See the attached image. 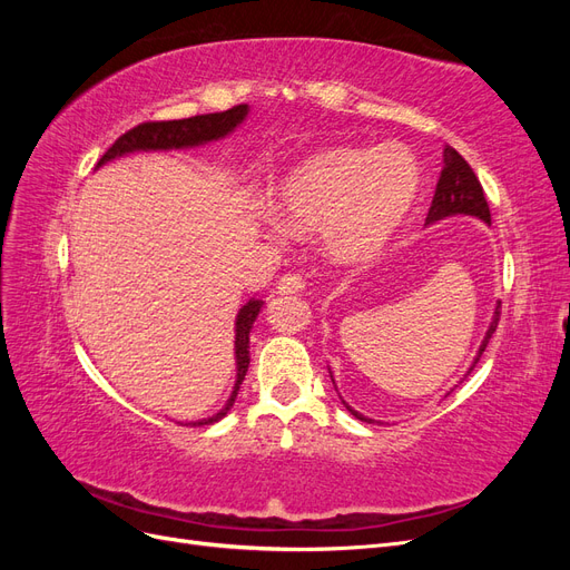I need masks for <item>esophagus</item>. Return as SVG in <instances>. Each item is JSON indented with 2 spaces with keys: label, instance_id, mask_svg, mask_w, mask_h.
I'll return each mask as SVG.
<instances>
[{
  "label": "esophagus",
  "instance_id": "34e87169",
  "mask_svg": "<svg viewBox=\"0 0 570 570\" xmlns=\"http://www.w3.org/2000/svg\"><path fill=\"white\" fill-rule=\"evenodd\" d=\"M302 289H304V281H302V275H297V273H285L283 278L278 281L281 295H299Z\"/></svg>",
  "mask_w": 570,
  "mask_h": 570
}]
</instances>
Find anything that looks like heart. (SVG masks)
I'll return each mask as SVG.
<instances>
[{"label":"heart","instance_id":"obj_1","mask_svg":"<svg viewBox=\"0 0 570 570\" xmlns=\"http://www.w3.org/2000/svg\"><path fill=\"white\" fill-rule=\"evenodd\" d=\"M419 185V164L404 147H331L275 185L273 214L287 233H321L333 262L361 264L404 220Z\"/></svg>","mask_w":570,"mask_h":570}]
</instances>
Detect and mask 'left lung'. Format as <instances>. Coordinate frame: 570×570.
<instances>
[{
    "mask_svg": "<svg viewBox=\"0 0 570 570\" xmlns=\"http://www.w3.org/2000/svg\"><path fill=\"white\" fill-rule=\"evenodd\" d=\"M456 214H463V216H475L480 220L490 223V206H488V199H485V193H482V185L480 180L475 178L473 168L469 166V161H465L461 154L446 145L444 147V166H442V174H440V180H438V187H435V197H433V204H430V212H428V218L425 223H438L446 216H456ZM499 308H502V304H497L494 308V316H492V323L488 327L485 333V340H482L480 350H478V356L473 358V364L469 368V373L475 368L478 358L482 356V352H485L490 337L494 335L497 331V323H499ZM465 373V375H469ZM333 377V375H331ZM335 383V381H333ZM344 406H347V402H344ZM352 416H356L358 421H366V423H373V419L364 416V413L354 411L352 406H347Z\"/></svg>",
    "mask_w": 570,
    "mask_h": 570,
    "instance_id": "8db88e82",
    "label": "left lung"
}]
</instances>
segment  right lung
I'll use <instances>...</instances> for the list:
<instances>
[{
    "label": "right lung",
    "mask_w": 570,
    "mask_h": 570,
    "mask_svg": "<svg viewBox=\"0 0 570 570\" xmlns=\"http://www.w3.org/2000/svg\"><path fill=\"white\" fill-rule=\"evenodd\" d=\"M249 107L247 105H237L228 111H218V114H202V116H193V118H180V120H149V124H140L135 126L132 130H128L126 135H120L118 140L107 149L105 157L99 159L97 168L101 164H107L111 159L126 157V154L132 151H159V149H187V147H199L206 142L220 140L228 132H233L243 120L247 118ZM264 302L262 299H249L243 308L237 312L235 318V364H237V381L235 387L230 392V400L226 402L218 413L209 419L202 421H193L187 425H209L220 421L226 413L230 411V406L237 400L239 385H243L247 368H249V331L252 325L262 312Z\"/></svg>",
    "instance_id": "obj_1"
}]
</instances>
